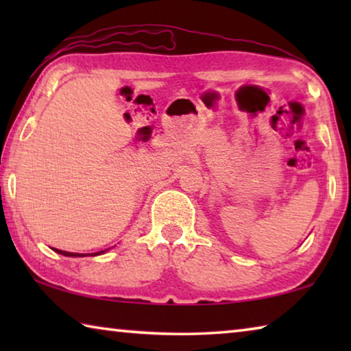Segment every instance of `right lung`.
I'll return each instance as SVG.
<instances>
[{
    "label": "right lung",
    "mask_w": 351,
    "mask_h": 351,
    "mask_svg": "<svg viewBox=\"0 0 351 351\" xmlns=\"http://www.w3.org/2000/svg\"><path fill=\"white\" fill-rule=\"evenodd\" d=\"M110 249V247H108ZM108 249H105V251H99V252H93V254H88V255H91V257H96V255H102V254H105L106 251H108ZM54 251L57 252V254H62V255H64V257H85V255L83 254H74V252H66V251H62V249H54Z\"/></svg>",
    "instance_id": "add662e5"
}]
</instances>
